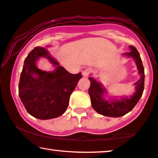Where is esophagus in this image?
Returning <instances> with one entry per match:
<instances>
[{
  "instance_id": "34e87169",
  "label": "esophagus",
  "mask_w": 158,
  "mask_h": 158,
  "mask_svg": "<svg viewBox=\"0 0 158 158\" xmlns=\"http://www.w3.org/2000/svg\"><path fill=\"white\" fill-rule=\"evenodd\" d=\"M93 73V69L90 68H87L83 70V75L84 77H87L88 75H90Z\"/></svg>"
}]
</instances>
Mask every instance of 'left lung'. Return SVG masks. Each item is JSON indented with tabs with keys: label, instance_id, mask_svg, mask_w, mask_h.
<instances>
[{
	"label": "left lung",
	"instance_id": "1",
	"mask_svg": "<svg viewBox=\"0 0 158 158\" xmlns=\"http://www.w3.org/2000/svg\"><path fill=\"white\" fill-rule=\"evenodd\" d=\"M131 52L125 53L128 57H132L137 64L139 74L141 77L136 82L135 94L130 98H123L121 100L106 101L103 98L105 90L98 82L93 77H90V86L88 93L91 99V104L95 111L101 115L110 116V117H119L124 116L133 109L143 94L144 85V69L140 57L139 53L134 46H129Z\"/></svg>",
	"mask_w": 158,
	"mask_h": 158
}]
</instances>
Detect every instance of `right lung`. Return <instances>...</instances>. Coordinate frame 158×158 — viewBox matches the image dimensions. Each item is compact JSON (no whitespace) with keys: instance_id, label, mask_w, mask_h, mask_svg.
<instances>
[{"instance_id":"1","label":"right lung","mask_w":158,"mask_h":158,"mask_svg":"<svg viewBox=\"0 0 158 158\" xmlns=\"http://www.w3.org/2000/svg\"><path fill=\"white\" fill-rule=\"evenodd\" d=\"M41 56L47 57L57 66L56 70L46 72L36 68L35 61ZM81 77V73L71 74L59 66L44 47H36L24 60L19 84V97L28 113L34 117H58L65 112L70 95Z\"/></svg>"}]
</instances>
